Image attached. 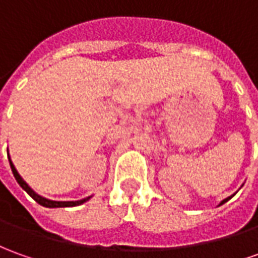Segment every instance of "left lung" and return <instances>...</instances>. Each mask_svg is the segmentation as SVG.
<instances>
[{
    "label": "left lung",
    "instance_id": "8db88e82",
    "mask_svg": "<svg viewBox=\"0 0 258 258\" xmlns=\"http://www.w3.org/2000/svg\"><path fill=\"white\" fill-rule=\"evenodd\" d=\"M233 196H234V194H233L232 196H227V198H226V199H223V201H222V202L219 203V206H222V205H223V203H226V202H227V201H230V199H232Z\"/></svg>",
    "mask_w": 258,
    "mask_h": 258
}]
</instances>
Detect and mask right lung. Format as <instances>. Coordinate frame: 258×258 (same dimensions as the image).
Instances as JSON below:
<instances>
[{"label":"right lung","mask_w":258,"mask_h":258,"mask_svg":"<svg viewBox=\"0 0 258 258\" xmlns=\"http://www.w3.org/2000/svg\"><path fill=\"white\" fill-rule=\"evenodd\" d=\"M8 159H10V165H11L12 173H14L15 179H17V182L19 183V186L24 189L26 194L32 198L33 201H36L39 205L45 206V208H72V206H79V205H83L85 202H87V201L92 198V196H87V198H85V199H80V201H69V202H64V201H50V199H48V198H43V196L38 195V194H36V192H35V190H33L28 183H26L25 180L22 179V176L18 173L17 168H15V165L12 164L11 158H10V152H8Z\"/></svg>","instance_id":"1"}]
</instances>
